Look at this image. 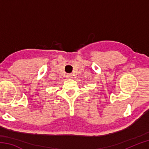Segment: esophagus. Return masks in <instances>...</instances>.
<instances>
[{"instance_id":"1","label":"esophagus","mask_w":149,"mask_h":149,"mask_svg":"<svg viewBox=\"0 0 149 149\" xmlns=\"http://www.w3.org/2000/svg\"><path fill=\"white\" fill-rule=\"evenodd\" d=\"M66 77H67L68 79H71V78H72V77H73L72 74H68Z\"/></svg>"}]
</instances>
